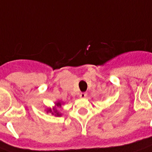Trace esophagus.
I'll return each instance as SVG.
<instances>
[{
  "instance_id": "obj_1",
  "label": "esophagus",
  "mask_w": 152,
  "mask_h": 152,
  "mask_svg": "<svg viewBox=\"0 0 152 152\" xmlns=\"http://www.w3.org/2000/svg\"><path fill=\"white\" fill-rule=\"evenodd\" d=\"M87 96V93L86 92H81L80 94V97L82 98V99H84V98H86Z\"/></svg>"
}]
</instances>
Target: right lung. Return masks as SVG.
<instances>
[{"label": "right lung", "instance_id": "1", "mask_svg": "<svg viewBox=\"0 0 152 152\" xmlns=\"http://www.w3.org/2000/svg\"><path fill=\"white\" fill-rule=\"evenodd\" d=\"M61 104H62V103H61V101L56 102V107H53V109H52V108H48L47 112H50V113H52L53 115H55V116H61V115H62L61 113H60V112L57 111V109H56V107H61Z\"/></svg>", "mask_w": 152, "mask_h": 152}]
</instances>
